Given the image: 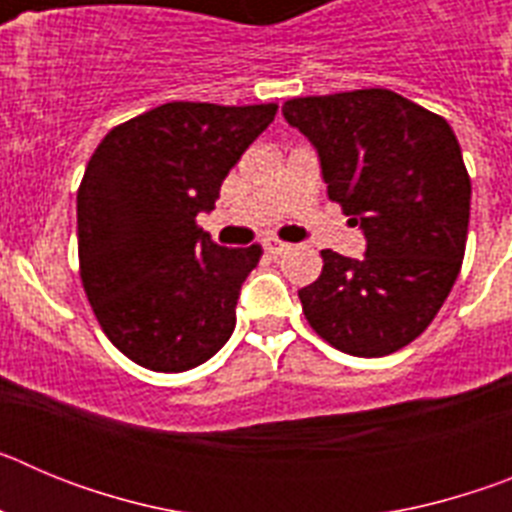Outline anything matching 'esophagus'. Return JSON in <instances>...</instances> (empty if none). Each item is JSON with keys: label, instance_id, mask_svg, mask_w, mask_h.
<instances>
[{"label": "esophagus", "instance_id": "1", "mask_svg": "<svg viewBox=\"0 0 512 512\" xmlns=\"http://www.w3.org/2000/svg\"><path fill=\"white\" fill-rule=\"evenodd\" d=\"M264 248L269 253H274V256H282V253L289 251V243L277 241V238H264Z\"/></svg>", "mask_w": 512, "mask_h": 512}]
</instances>
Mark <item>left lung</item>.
Masks as SVG:
<instances>
[{"label": "left lung", "mask_w": 512, "mask_h": 512, "mask_svg": "<svg viewBox=\"0 0 512 512\" xmlns=\"http://www.w3.org/2000/svg\"><path fill=\"white\" fill-rule=\"evenodd\" d=\"M318 151L328 197L366 238L364 259L323 251L300 289L307 323L351 356H387L423 333L459 277L472 182L443 117L390 89L284 102Z\"/></svg>", "instance_id": "obj_1"}]
</instances>
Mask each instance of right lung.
Instances as JSON below:
<instances>
[{"mask_svg":"<svg viewBox=\"0 0 512 512\" xmlns=\"http://www.w3.org/2000/svg\"><path fill=\"white\" fill-rule=\"evenodd\" d=\"M277 115V104L169 102L104 135L76 194L81 282L99 325L135 364L187 372L225 346L261 246H217L200 212Z\"/></svg>","mask_w":512,"mask_h":512,"instance_id":"1","label":"right lung"}]
</instances>
